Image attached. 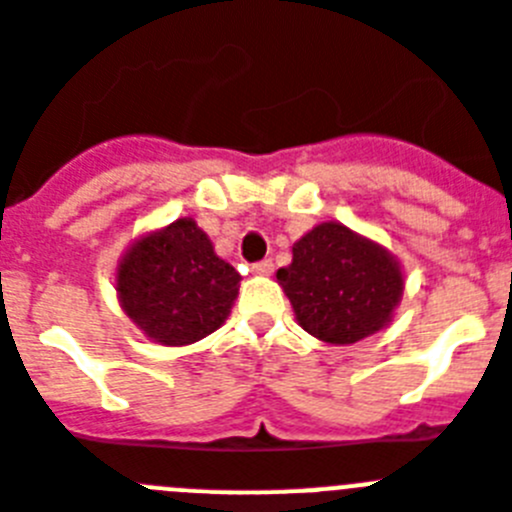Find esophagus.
Returning a JSON list of instances; mask_svg holds the SVG:
<instances>
[{
  "label": "esophagus",
  "mask_w": 512,
  "mask_h": 512,
  "mask_svg": "<svg viewBox=\"0 0 512 512\" xmlns=\"http://www.w3.org/2000/svg\"><path fill=\"white\" fill-rule=\"evenodd\" d=\"M275 270V262L273 260H260L252 265V273L255 275H270Z\"/></svg>",
  "instance_id": "1"
}]
</instances>
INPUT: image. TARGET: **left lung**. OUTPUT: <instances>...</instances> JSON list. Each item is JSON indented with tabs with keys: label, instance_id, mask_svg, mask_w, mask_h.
<instances>
[{
	"label": "left lung",
	"instance_id": "1",
	"mask_svg": "<svg viewBox=\"0 0 512 512\" xmlns=\"http://www.w3.org/2000/svg\"><path fill=\"white\" fill-rule=\"evenodd\" d=\"M278 283L298 324L329 344H354L380 331L403 296V275L390 252L336 222L298 239Z\"/></svg>",
	"mask_w": 512,
	"mask_h": 512
}]
</instances>
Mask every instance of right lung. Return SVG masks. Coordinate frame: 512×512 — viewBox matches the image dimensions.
<instances>
[{"label": "right lung", "instance_id": "right-lung-1", "mask_svg": "<svg viewBox=\"0 0 512 512\" xmlns=\"http://www.w3.org/2000/svg\"><path fill=\"white\" fill-rule=\"evenodd\" d=\"M242 275L216 257L193 219L147 234L117 270L122 308L150 339L181 347L204 339L229 316Z\"/></svg>", "mask_w": 512, "mask_h": 512}]
</instances>
